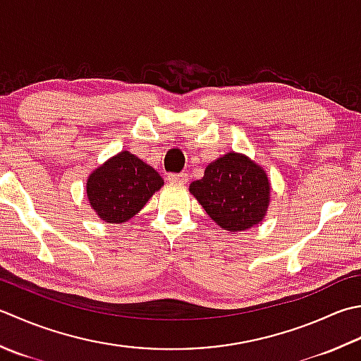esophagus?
Listing matches in <instances>:
<instances>
[{
    "instance_id": "esophagus-1",
    "label": "esophagus",
    "mask_w": 361,
    "mask_h": 361,
    "mask_svg": "<svg viewBox=\"0 0 361 361\" xmlns=\"http://www.w3.org/2000/svg\"><path fill=\"white\" fill-rule=\"evenodd\" d=\"M167 180L171 183H180V185H185L189 180V175L186 172H181V173H169L167 175Z\"/></svg>"
}]
</instances>
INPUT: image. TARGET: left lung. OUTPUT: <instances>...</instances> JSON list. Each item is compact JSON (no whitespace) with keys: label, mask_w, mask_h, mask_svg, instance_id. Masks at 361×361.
Here are the masks:
<instances>
[{"label":"left lung","mask_w":361,"mask_h":361,"mask_svg":"<svg viewBox=\"0 0 361 361\" xmlns=\"http://www.w3.org/2000/svg\"><path fill=\"white\" fill-rule=\"evenodd\" d=\"M208 216L227 231L259 224L269 207L271 183L266 171L245 154L230 152L204 169L189 186Z\"/></svg>","instance_id":"obj_1"}]
</instances>
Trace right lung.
I'll return each mask as SVG.
<instances>
[{"label": "right lung", "instance_id": "right-lung-1", "mask_svg": "<svg viewBox=\"0 0 361 361\" xmlns=\"http://www.w3.org/2000/svg\"><path fill=\"white\" fill-rule=\"evenodd\" d=\"M164 180L130 152H120L89 175L87 199L98 217L122 224L137 214Z\"/></svg>", "mask_w": 361, "mask_h": 361}]
</instances>
